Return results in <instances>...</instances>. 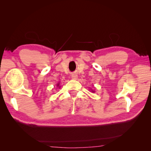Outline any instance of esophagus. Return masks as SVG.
<instances>
[{
	"label": "esophagus",
	"instance_id": "34e87169",
	"mask_svg": "<svg viewBox=\"0 0 151 151\" xmlns=\"http://www.w3.org/2000/svg\"><path fill=\"white\" fill-rule=\"evenodd\" d=\"M78 78V76L76 75V74H73V75H71V78L73 80H76Z\"/></svg>",
	"mask_w": 151,
	"mask_h": 151
}]
</instances>
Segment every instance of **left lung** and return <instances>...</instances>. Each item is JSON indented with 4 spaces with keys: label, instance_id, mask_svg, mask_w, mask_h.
<instances>
[{
    "label": "left lung",
    "instance_id": "obj_1",
    "mask_svg": "<svg viewBox=\"0 0 151 151\" xmlns=\"http://www.w3.org/2000/svg\"><path fill=\"white\" fill-rule=\"evenodd\" d=\"M91 91H92V92H94V91H93V90H91Z\"/></svg>",
    "mask_w": 151,
    "mask_h": 151
}]
</instances>
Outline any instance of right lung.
Segmentation results:
<instances>
[{
  "label": "right lung",
  "instance_id": "add662e5",
  "mask_svg": "<svg viewBox=\"0 0 151 151\" xmlns=\"http://www.w3.org/2000/svg\"><path fill=\"white\" fill-rule=\"evenodd\" d=\"M57 86H59V84H57ZM59 88H60V87H59Z\"/></svg>",
  "mask_w": 151,
  "mask_h": 151
}]
</instances>
